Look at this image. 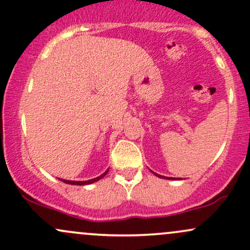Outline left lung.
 Segmentation results:
<instances>
[{"instance_id":"8db88e82","label":"left lung","mask_w":250,"mask_h":250,"mask_svg":"<svg viewBox=\"0 0 250 250\" xmlns=\"http://www.w3.org/2000/svg\"><path fill=\"white\" fill-rule=\"evenodd\" d=\"M155 174V173H154ZM156 175V176H159V177H162V179H170V177H166V176H161V175H159V174H155ZM171 179H173V177H171Z\"/></svg>"}]
</instances>
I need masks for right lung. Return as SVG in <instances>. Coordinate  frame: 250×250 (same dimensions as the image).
Here are the masks:
<instances>
[{
    "label": "right lung",
    "instance_id": "1",
    "mask_svg": "<svg viewBox=\"0 0 250 250\" xmlns=\"http://www.w3.org/2000/svg\"><path fill=\"white\" fill-rule=\"evenodd\" d=\"M108 173V170L107 171H104V173H103L101 176H99V177H95V179H93V180H88V181H67V180H61V181H63V182L64 183H68V185H76V186H84V185H90V183H93V182H96V181H99L100 179H102L103 176H104L105 174Z\"/></svg>",
    "mask_w": 250,
    "mask_h": 250
}]
</instances>
